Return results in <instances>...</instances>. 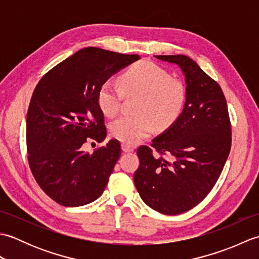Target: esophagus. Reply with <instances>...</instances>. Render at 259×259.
<instances>
[{
	"label": "esophagus",
	"instance_id": "obj_1",
	"mask_svg": "<svg viewBox=\"0 0 259 259\" xmlns=\"http://www.w3.org/2000/svg\"><path fill=\"white\" fill-rule=\"evenodd\" d=\"M121 149H122V151H124V152H131V151H133V148H131V146L126 145V144L121 145Z\"/></svg>",
	"mask_w": 259,
	"mask_h": 259
}]
</instances>
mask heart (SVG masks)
<instances>
[{
    "label": "heart",
    "mask_w": 259,
    "mask_h": 259,
    "mask_svg": "<svg viewBox=\"0 0 259 259\" xmlns=\"http://www.w3.org/2000/svg\"><path fill=\"white\" fill-rule=\"evenodd\" d=\"M120 87L106 81L98 91L101 111L113 117L120 109L122 95L138 96L135 114L123 115L111 123V135L126 145H135L156 129H168L183 112L186 88L180 80L150 61H141L120 75Z\"/></svg>",
    "instance_id": "1"
}]
</instances>
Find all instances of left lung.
<instances>
[{"label":"left lung","mask_w":259,"mask_h":259,"mask_svg":"<svg viewBox=\"0 0 259 259\" xmlns=\"http://www.w3.org/2000/svg\"><path fill=\"white\" fill-rule=\"evenodd\" d=\"M155 58L180 68L186 102L176 122L152 139L159 155L147 146L137 150L134 180L150 208L178 214L198 205L216 184L230 151L232 126L222 88L194 60L183 54Z\"/></svg>","instance_id":"left-lung-1"}]
</instances>
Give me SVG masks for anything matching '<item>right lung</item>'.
<instances>
[{
	"label": "right lung",
	"instance_id": "right-lung-1",
	"mask_svg": "<svg viewBox=\"0 0 259 259\" xmlns=\"http://www.w3.org/2000/svg\"><path fill=\"white\" fill-rule=\"evenodd\" d=\"M138 54L84 48L42 76L26 113L27 159L36 183L54 201L78 207L95 201L106 188L121 155L111 139L93 153L88 140L107 137L98 91Z\"/></svg>",
	"mask_w": 259,
	"mask_h": 259
}]
</instances>
